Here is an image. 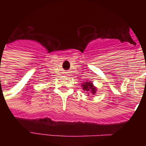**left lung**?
Here are the masks:
<instances>
[{"instance_id":"1","label":"left lung","mask_w":146,"mask_h":146,"mask_svg":"<svg viewBox=\"0 0 146 146\" xmlns=\"http://www.w3.org/2000/svg\"><path fill=\"white\" fill-rule=\"evenodd\" d=\"M82 90L85 91H86V93H88V94H95L96 92V88L94 87V85L91 82H83L82 84Z\"/></svg>"}]
</instances>
